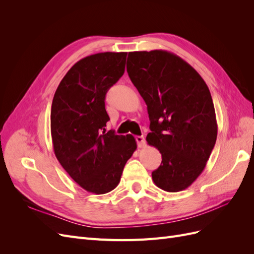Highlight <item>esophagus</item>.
Listing matches in <instances>:
<instances>
[{
	"instance_id": "1",
	"label": "esophagus",
	"mask_w": 254,
	"mask_h": 254,
	"mask_svg": "<svg viewBox=\"0 0 254 254\" xmlns=\"http://www.w3.org/2000/svg\"><path fill=\"white\" fill-rule=\"evenodd\" d=\"M135 140H136V143H137V146H139V147H144L145 144H146V141H145V137L143 135L135 136Z\"/></svg>"
}]
</instances>
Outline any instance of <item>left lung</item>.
<instances>
[{
    "mask_svg": "<svg viewBox=\"0 0 254 254\" xmlns=\"http://www.w3.org/2000/svg\"><path fill=\"white\" fill-rule=\"evenodd\" d=\"M127 72L147 105L146 141L162 155L153 182L172 193L188 189L204 170L217 137L209 88L193 66L162 50L130 52Z\"/></svg>",
    "mask_w": 254,
    "mask_h": 254,
    "instance_id": "obj_1",
    "label": "left lung"
}]
</instances>
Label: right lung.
I'll use <instances>...</instances> for the list:
<instances>
[{
  "label": "right lung",
  "mask_w": 254,
  "mask_h": 254,
  "mask_svg": "<svg viewBox=\"0 0 254 254\" xmlns=\"http://www.w3.org/2000/svg\"><path fill=\"white\" fill-rule=\"evenodd\" d=\"M127 53H98L76 63L55 92L51 110L54 152L83 190L106 194L118 187L136 149L131 134L106 131L108 90L125 72Z\"/></svg>",
  "instance_id": "1"
}]
</instances>
